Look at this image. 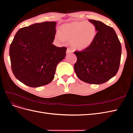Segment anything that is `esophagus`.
I'll use <instances>...</instances> for the list:
<instances>
[{"instance_id": "obj_1", "label": "esophagus", "mask_w": 133, "mask_h": 133, "mask_svg": "<svg viewBox=\"0 0 133 133\" xmlns=\"http://www.w3.org/2000/svg\"><path fill=\"white\" fill-rule=\"evenodd\" d=\"M73 52V50H72L70 48H68L66 50V54H70L71 53Z\"/></svg>"}]
</instances>
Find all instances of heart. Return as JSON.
<instances>
[{
  "mask_svg": "<svg viewBox=\"0 0 133 133\" xmlns=\"http://www.w3.org/2000/svg\"><path fill=\"white\" fill-rule=\"evenodd\" d=\"M96 29L89 22H76L63 25L55 35V39L60 43L65 40L70 41L75 49L83 50L89 47L95 41Z\"/></svg>",
  "mask_w": 133,
  "mask_h": 133,
  "instance_id": "obj_1",
  "label": "heart"
}]
</instances>
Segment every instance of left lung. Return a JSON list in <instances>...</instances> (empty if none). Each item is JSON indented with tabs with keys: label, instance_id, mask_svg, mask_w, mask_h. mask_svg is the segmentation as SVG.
<instances>
[{
	"label": "left lung",
	"instance_id": "obj_1",
	"mask_svg": "<svg viewBox=\"0 0 133 133\" xmlns=\"http://www.w3.org/2000/svg\"><path fill=\"white\" fill-rule=\"evenodd\" d=\"M95 25L96 35L93 43L82 51L74 53L77 61L74 68L82 81L94 84L105 83L116 74L122 54L121 44L115 30L102 22L89 19Z\"/></svg>",
	"mask_w": 133,
	"mask_h": 133
}]
</instances>
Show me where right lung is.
<instances>
[{
    "instance_id": "right-lung-1",
    "label": "right lung",
    "mask_w": 133,
    "mask_h": 133,
    "mask_svg": "<svg viewBox=\"0 0 133 133\" xmlns=\"http://www.w3.org/2000/svg\"><path fill=\"white\" fill-rule=\"evenodd\" d=\"M56 24L55 22L35 23L16 33L9 48L11 70L25 85L36 88L50 83L58 64L65 57L66 47L52 44Z\"/></svg>"
}]
</instances>
